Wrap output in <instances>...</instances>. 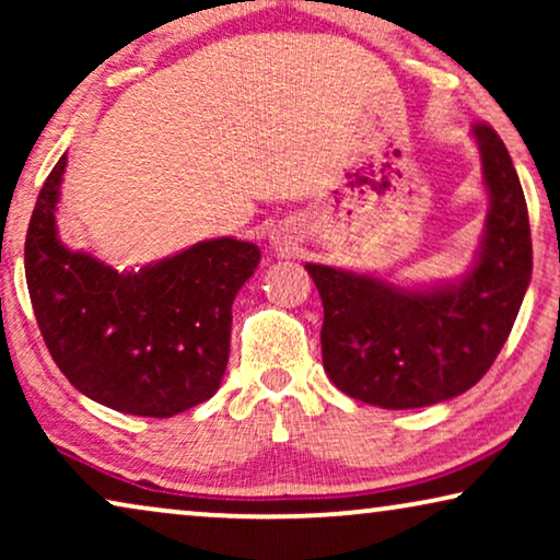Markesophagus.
Returning a JSON list of instances; mask_svg holds the SVG:
<instances>
[{"label": "esophagus", "instance_id": "1", "mask_svg": "<svg viewBox=\"0 0 560 560\" xmlns=\"http://www.w3.org/2000/svg\"><path fill=\"white\" fill-rule=\"evenodd\" d=\"M272 244H275V249H280V252L290 249V242L285 240V236H272Z\"/></svg>", "mask_w": 560, "mask_h": 560}]
</instances>
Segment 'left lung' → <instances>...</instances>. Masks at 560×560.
Masks as SVG:
<instances>
[{"label": "left lung", "mask_w": 560, "mask_h": 560, "mask_svg": "<svg viewBox=\"0 0 560 560\" xmlns=\"http://www.w3.org/2000/svg\"><path fill=\"white\" fill-rule=\"evenodd\" d=\"M489 213L471 270L402 288L374 275L305 265L324 303V370L341 393L387 410L466 393L508 341L533 272L525 194L500 135L474 125Z\"/></svg>", "instance_id": "obj_1"}]
</instances>
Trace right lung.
Returning <instances> with one entry per match:
<instances>
[{"label":"right lung","mask_w":560,"mask_h":560,"mask_svg":"<svg viewBox=\"0 0 560 560\" xmlns=\"http://www.w3.org/2000/svg\"><path fill=\"white\" fill-rule=\"evenodd\" d=\"M68 160L37 196L25 240L30 301L52 362L106 408L171 418L213 397L229 362L232 303L259 265L257 244L219 236L117 272L58 240Z\"/></svg>","instance_id":"add662e5"}]
</instances>
